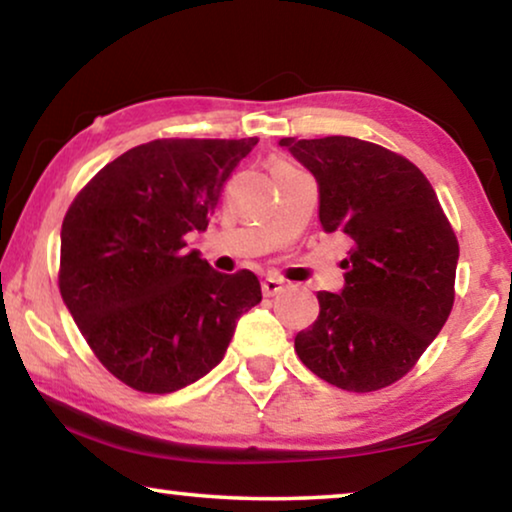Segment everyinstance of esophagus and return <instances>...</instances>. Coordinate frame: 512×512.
Returning <instances> with one entry per match:
<instances>
[{
	"label": "esophagus",
	"mask_w": 512,
	"mask_h": 512,
	"mask_svg": "<svg viewBox=\"0 0 512 512\" xmlns=\"http://www.w3.org/2000/svg\"><path fill=\"white\" fill-rule=\"evenodd\" d=\"M261 289H263V296H265V298H270V296H277V293H282V291L286 289V282H284L282 277L270 275V277H265V279H263Z\"/></svg>",
	"instance_id": "1"
}]
</instances>
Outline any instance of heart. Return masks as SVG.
<instances>
[{
    "mask_svg": "<svg viewBox=\"0 0 512 512\" xmlns=\"http://www.w3.org/2000/svg\"><path fill=\"white\" fill-rule=\"evenodd\" d=\"M291 163H284V160H277V163L275 165H272V172H284V170H291Z\"/></svg>",
    "mask_w": 512,
    "mask_h": 512,
    "instance_id": "b5f03b06",
    "label": "heart"
}]
</instances>
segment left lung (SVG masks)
Segmentation results:
<instances>
[{
  "label": "left lung",
  "instance_id": "1",
  "mask_svg": "<svg viewBox=\"0 0 512 512\" xmlns=\"http://www.w3.org/2000/svg\"><path fill=\"white\" fill-rule=\"evenodd\" d=\"M319 184V221L345 233L340 293L296 335L300 361L345 391L389 387L415 366L454 303L459 242L417 165L356 137L279 139Z\"/></svg>",
  "mask_w": 512,
  "mask_h": 512
}]
</instances>
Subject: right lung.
<instances>
[{
  "label": "right lung",
  "mask_w": 512,
  "mask_h": 512,
  "mask_svg": "<svg viewBox=\"0 0 512 512\" xmlns=\"http://www.w3.org/2000/svg\"><path fill=\"white\" fill-rule=\"evenodd\" d=\"M258 144L156 139L104 165L60 233V293L111 375L172 394L219 366L237 319L261 303L254 272L223 275L184 237L207 230L223 184Z\"/></svg>",
  "instance_id": "right-lung-1"
}]
</instances>
